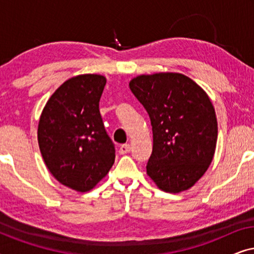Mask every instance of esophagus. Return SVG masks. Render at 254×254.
<instances>
[{
  "label": "esophagus",
  "instance_id": "obj_1",
  "mask_svg": "<svg viewBox=\"0 0 254 254\" xmlns=\"http://www.w3.org/2000/svg\"><path fill=\"white\" fill-rule=\"evenodd\" d=\"M129 151H130V145H129V144H123V145H120V148H119V154L125 155V154H127V152H129Z\"/></svg>",
  "mask_w": 254,
  "mask_h": 254
}]
</instances>
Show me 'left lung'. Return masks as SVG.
Instances as JSON below:
<instances>
[{"instance_id":"left-lung-1","label":"left lung","mask_w":254,"mask_h":254,"mask_svg":"<svg viewBox=\"0 0 254 254\" xmlns=\"http://www.w3.org/2000/svg\"><path fill=\"white\" fill-rule=\"evenodd\" d=\"M129 88L151 121L148 176L164 192L189 190L207 171L216 148L217 121L209 97L178 72L137 76Z\"/></svg>"}]
</instances>
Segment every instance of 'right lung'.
Instances as JSON below:
<instances>
[{"label": "right lung", "mask_w": 254, "mask_h": 254, "mask_svg": "<svg viewBox=\"0 0 254 254\" xmlns=\"http://www.w3.org/2000/svg\"><path fill=\"white\" fill-rule=\"evenodd\" d=\"M105 84L106 78L95 74L68 79L48 99L39 120L45 164L58 182L78 192L93 189L116 159L99 112Z\"/></svg>", "instance_id": "obj_1"}]
</instances>
